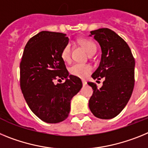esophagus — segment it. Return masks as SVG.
Here are the masks:
<instances>
[{"mask_svg":"<svg viewBox=\"0 0 148 148\" xmlns=\"http://www.w3.org/2000/svg\"><path fill=\"white\" fill-rule=\"evenodd\" d=\"M82 83H83V86H86V85L87 84V82L86 81V80H84V79H83V80H82Z\"/></svg>","mask_w":148,"mask_h":148,"instance_id":"esophagus-1","label":"esophagus"}]
</instances>
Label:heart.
Wrapping results in <instances>:
<instances>
[{
  "label": "heart",
  "instance_id": "1",
  "mask_svg": "<svg viewBox=\"0 0 148 148\" xmlns=\"http://www.w3.org/2000/svg\"><path fill=\"white\" fill-rule=\"evenodd\" d=\"M79 44L84 47L86 51L88 52V54H92L95 53L97 51V47L95 44L88 39H81L79 40ZM61 56L62 60L65 62H68L71 59V47L69 45H67L63 48L61 53ZM92 69L89 65L86 64H74L70 68V73L72 75L78 77L79 78H86L88 74L91 73Z\"/></svg>",
  "mask_w": 148,
  "mask_h": 148
}]
</instances>
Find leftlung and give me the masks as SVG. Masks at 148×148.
<instances>
[{"mask_svg":"<svg viewBox=\"0 0 148 148\" xmlns=\"http://www.w3.org/2000/svg\"><path fill=\"white\" fill-rule=\"evenodd\" d=\"M89 36L99 43L101 59L92 74L94 79L103 78L101 88L95 83L88 84L93 89L88 106L98 119L115 118L124 110L130 98L135 83V60L127 42L108 28L93 30Z\"/></svg>","mask_w":148,"mask_h":148,"instance_id":"obj_1","label":"left lung"}]
</instances>
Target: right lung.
<instances>
[{
  "label": "right lung",
  "instance_id": "add662e5",
  "mask_svg": "<svg viewBox=\"0 0 148 148\" xmlns=\"http://www.w3.org/2000/svg\"><path fill=\"white\" fill-rule=\"evenodd\" d=\"M69 40L64 33L40 32L27 42L20 63V85L24 99L31 111L49 124L68 118L71 101L83 86L79 77L69 75L61 56ZM56 78L66 80L54 84Z\"/></svg>",
  "mask_w": 148,
  "mask_h": 148
}]
</instances>
